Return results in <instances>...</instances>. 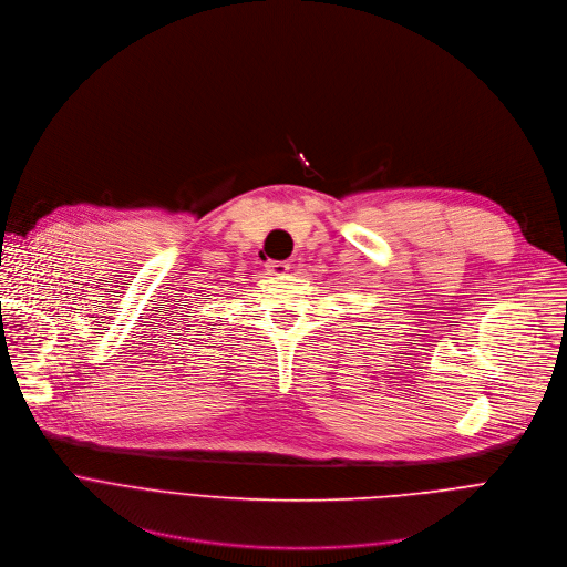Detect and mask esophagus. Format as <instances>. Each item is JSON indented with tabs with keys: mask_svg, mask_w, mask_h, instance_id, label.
I'll list each match as a JSON object with an SVG mask.
<instances>
[{
	"mask_svg": "<svg viewBox=\"0 0 567 567\" xmlns=\"http://www.w3.org/2000/svg\"><path fill=\"white\" fill-rule=\"evenodd\" d=\"M289 269H291V267H289V262H278V260L267 262V271H269V276H285Z\"/></svg>",
	"mask_w": 567,
	"mask_h": 567,
	"instance_id": "34e87169",
	"label": "esophagus"
}]
</instances>
